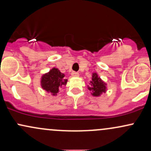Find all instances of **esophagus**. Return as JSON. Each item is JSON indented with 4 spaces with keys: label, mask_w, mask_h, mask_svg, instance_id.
I'll return each instance as SVG.
<instances>
[{
    "label": "esophagus",
    "mask_w": 151,
    "mask_h": 151,
    "mask_svg": "<svg viewBox=\"0 0 151 151\" xmlns=\"http://www.w3.org/2000/svg\"><path fill=\"white\" fill-rule=\"evenodd\" d=\"M72 77H79V74L78 73V72H72Z\"/></svg>",
    "instance_id": "34e87169"
}]
</instances>
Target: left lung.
<instances>
[{
    "instance_id": "obj_1",
    "label": "left lung",
    "mask_w": 151,
    "mask_h": 151,
    "mask_svg": "<svg viewBox=\"0 0 151 151\" xmlns=\"http://www.w3.org/2000/svg\"><path fill=\"white\" fill-rule=\"evenodd\" d=\"M90 86H88L89 91H92L91 94L93 96H99L102 93L106 91V84H105L96 73L92 74V79L89 83Z\"/></svg>"
}]
</instances>
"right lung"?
Wrapping results in <instances>:
<instances>
[{"instance_id":"1","label":"right lung","mask_w":151,"mask_h":151,"mask_svg":"<svg viewBox=\"0 0 151 151\" xmlns=\"http://www.w3.org/2000/svg\"><path fill=\"white\" fill-rule=\"evenodd\" d=\"M65 74L62 73L58 68H54L49 72L43 74L41 78V86L47 92L52 93V95L56 96L59 89L63 85H66L67 79H64Z\"/></svg>"}]
</instances>
